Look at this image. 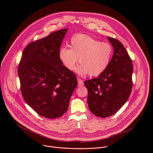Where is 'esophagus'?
Listing matches in <instances>:
<instances>
[{"label":"esophagus","instance_id":"34e87169","mask_svg":"<svg viewBox=\"0 0 153 153\" xmlns=\"http://www.w3.org/2000/svg\"><path fill=\"white\" fill-rule=\"evenodd\" d=\"M77 82H78V86H82L83 85V81L79 79V78H77Z\"/></svg>","mask_w":153,"mask_h":153}]
</instances>
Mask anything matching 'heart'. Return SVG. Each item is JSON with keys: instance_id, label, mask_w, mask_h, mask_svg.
<instances>
[{"instance_id": "heart-1", "label": "heart", "mask_w": 153, "mask_h": 153, "mask_svg": "<svg viewBox=\"0 0 153 153\" xmlns=\"http://www.w3.org/2000/svg\"><path fill=\"white\" fill-rule=\"evenodd\" d=\"M70 47L60 48L59 59L70 71L74 70L79 60L80 64L76 72L81 76L90 74L98 76L102 74L110 65L113 53L110 43L83 34H76L71 39Z\"/></svg>"}]
</instances>
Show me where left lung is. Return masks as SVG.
Instances as JSON below:
<instances>
[{
    "instance_id": "8db88e82",
    "label": "left lung",
    "mask_w": 153,
    "mask_h": 153,
    "mask_svg": "<svg viewBox=\"0 0 153 153\" xmlns=\"http://www.w3.org/2000/svg\"><path fill=\"white\" fill-rule=\"evenodd\" d=\"M108 39L114 48L110 65L97 77L84 82L88 90L90 110L102 118L120 110L129 98L133 86L131 59L120 41L110 37Z\"/></svg>"
}]
</instances>
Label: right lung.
<instances>
[{
  "label": "right lung",
  "mask_w": 153,
  "mask_h": 153,
  "mask_svg": "<svg viewBox=\"0 0 153 153\" xmlns=\"http://www.w3.org/2000/svg\"><path fill=\"white\" fill-rule=\"evenodd\" d=\"M68 29L31 42L24 49L18 67L22 96L40 116H62L68 110L77 86L76 75L59 59V51Z\"/></svg>",
  "instance_id": "right-lung-1"
}]
</instances>
